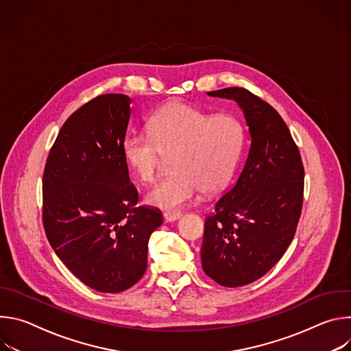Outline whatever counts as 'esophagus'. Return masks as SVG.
I'll return each mask as SVG.
<instances>
[{"instance_id":"1","label":"esophagus","mask_w":351,"mask_h":351,"mask_svg":"<svg viewBox=\"0 0 351 351\" xmlns=\"http://www.w3.org/2000/svg\"><path fill=\"white\" fill-rule=\"evenodd\" d=\"M180 217H182V214H180L179 211H165V213H164V219H165L167 222L178 221Z\"/></svg>"}]
</instances>
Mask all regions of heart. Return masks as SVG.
<instances>
[{"label": "heart", "mask_w": 351, "mask_h": 351, "mask_svg": "<svg viewBox=\"0 0 351 351\" xmlns=\"http://www.w3.org/2000/svg\"><path fill=\"white\" fill-rule=\"evenodd\" d=\"M148 134L130 133L123 157L143 183L157 179L162 156L173 173L145 197L164 210L179 208L203 194L219 191L232 178L244 145V128L229 114L213 115L183 103H169L148 119Z\"/></svg>", "instance_id": "heart-1"}]
</instances>
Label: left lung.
<instances>
[{
    "mask_svg": "<svg viewBox=\"0 0 351 351\" xmlns=\"http://www.w3.org/2000/svg\"><path fill=\"white\" fill-rule=\"evenodd\" d=\"M234 99L244 112L252 145L234 184L206 218L204 272L237 287L264 276L285 254L302 215L304 167L287 125L258 95L243 87L208 91Z\"/></svg>",
    "mask_w": 351,
    "mask_h": 351,
    "instance_id": "obj_1",
    "label": "left lung"
}]
</instances>
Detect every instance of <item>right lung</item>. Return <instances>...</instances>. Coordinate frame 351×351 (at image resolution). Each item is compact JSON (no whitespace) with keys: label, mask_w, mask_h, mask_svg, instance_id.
Masks as SVG:
<instances>
[{"label":"right lung","mask_w":351,"mask_h":351,"mask_svg":"<svg viewBox=\"0 0 351 351\" xmlns=\"http://www.w3.org/2000/svg\"><path fill=\"white\" fill-rule=\"evenodd\" d=\"M132 99L101 94L62 125L43 173V226L56 254L88 287L119 293L147 269V247L162 223L137 206L123 141Z\"/></svg>","instance_id":"obj_1"}]
</instances>
